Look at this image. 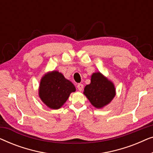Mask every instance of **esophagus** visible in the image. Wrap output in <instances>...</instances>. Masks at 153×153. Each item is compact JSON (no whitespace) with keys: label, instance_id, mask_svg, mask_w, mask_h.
Listing matches in <instances>:
<instances>
[{"label":"esophagus","instance_id":"34e87169","mask_svg":"<svg viewBox=\"0 0 153 153\" xmlns=\"http://www.w3.org/2000/svg\"><path fill=\"white\" fill-rule=\"evenodd\" d=\"M77 88H78L79 91H81L83 90V85L82 83H79V84L77 85Z\"/></svg>","mask_w":153,"mask_h":153}]
</instances>
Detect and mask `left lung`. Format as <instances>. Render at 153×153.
<instances>
[{
    "mask_svg": "<svg viewBox=\"0 0 153 153\" xmlns=\"http://www.w3.org/2000/svg\"><path fill=\"white\" fill-rule=\"evenodd\" d=\"M84 95L95 107L100 108L106 106L116 95L113 83L100 72L94 73L91 82L84 88Z\"/></svg>",
    "mask_w": 153,
    "mask_h": 153,
    "instance_id": "left-lung-1",
    "label": "left lung"
}]
</instances>
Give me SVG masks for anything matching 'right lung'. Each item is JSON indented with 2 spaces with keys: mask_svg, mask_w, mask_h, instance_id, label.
Returning <instances> with one entry per match:
<instances>
[{
  "mask_svg": "<svg viewBox=\"0 0 153 153\" xmlns=\"http://www.w3.org/2000/svg\"><path fill=\"white\" fill-rule=\"evenodd\" d=\"M76 91L72 82L61 73L53 71L45 75L39 85V95L48 107L58 109L63 105L72 92Z\"/></svg>",
  "mask_w": 153,
  "mask_h": 153,
  "instance_id": "obj_1",
  "label": "right lung"
}]
</instances>
